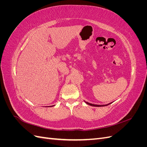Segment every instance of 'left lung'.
<instances>
[{
	"label": "left lung",
	"instance_id": "left-lung-1",
	"mask_svg": "<svg viewBox=\"0 0 147 147\" xmlns=\"http://www.w3.org/2000/svg\"><path fill=\"white\" fill-rule=\"evenodd\" d=\"M86 102V104H87L88 105H91V106H93V107H104V106H107V105H109L110 104H106V105H96V104H91V103H89V102H86V101H84Z\"/></svg>",
	"mask_w": 147,
	"mask_h": 147
}]
</instances>
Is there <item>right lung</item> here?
Segmentation results:
<instances>
[{"label": "right lung", "instance_id": "add662e5", "mask_svg": "<svg viewBox=\"0 0 147 147\" xmlns=\"http://www.w3.org/2000/svg\"><path fill=\"white\" fill-rule=\"evenodd\" d=\"M53 105H52V106H51V107H53Z\"/></svg>", "mask_w": 147, "mask_h": 147}]
</instances>
